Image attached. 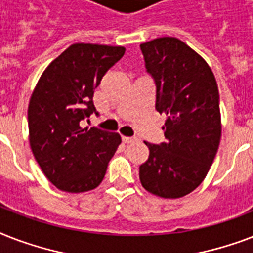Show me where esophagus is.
I'll return each mask as SVG.
<instances>
[{
  "label": "esophagus",
  "instance_id": "1",
  "mask_svg": "<svg viewBox=\"0 0 253 253\" xmlns=\"http://www.w3.org/2000/svg\"><path fill=\"white\" fill-rule=\"evenodd\" d=\"M122 140H123V142H125V143H126V144H130V143L136 142L138 139H136V138H131V136H123Z\"/></svg>",
  "mask_w": 253,
  "mask_h": 253
}]
</instances>
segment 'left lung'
Wrapping results in <instances>:
<instances>
[{"mask_svg":"<svg viewBox=\"0 0 253 253\" xmlns=\"http://www.w3.org/2000/svg\"><path fill=\"white\" fill-rule=\"evenodd\" d=\"M140 49L156 84V110L167 119L166 142H144L150 156L139 178L155 196L180 198L204 181L219 147L218 85L208 63L177 38H158Z\"/></svg>","mask_w":253,"mask_h":253,"instance_id":"left-lung-1","label":"left lung"}]
</instances>
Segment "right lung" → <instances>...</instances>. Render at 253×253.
I'll list each match as a JSON object with an SVG mask.
<instances>
[{
	"label": "right lung",
	"instance_id": "add662e5",
	"mask_svg": "<svg viewBox=\"0 0 253 253\" xmlns=\"http://www.w3.org/2000/svg\"><path fill=\"white\" fill-rule=\"evenodd\" d=\"M125 51L121 45H69L44 69L31 94L30 147L45 177L63 192L97 188L122 142L118 132L84 128L83 121L95 113L94 89Z\"/></svg>",
	"mask_w": 253,
	"mask_h": 253
}]
</instances>
